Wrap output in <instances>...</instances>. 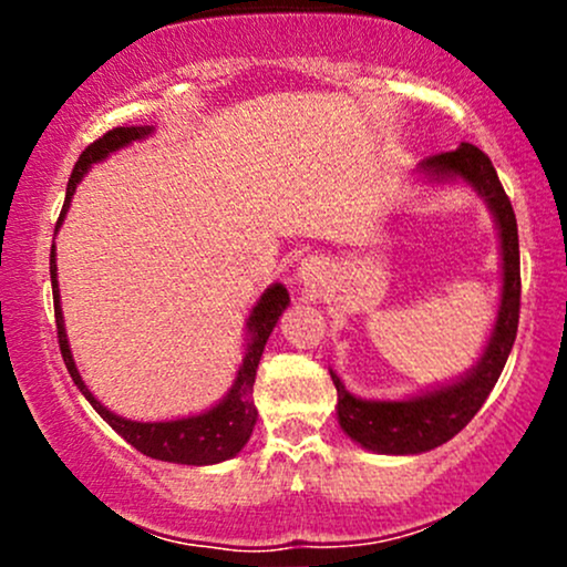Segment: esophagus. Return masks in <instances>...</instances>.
Instances as JSON below:
<instances>
[{
	"instance_id": "obj_1",
	"label": "esophagus",
	"mask_w": 567,
	"mask_h": 567,
	"mask_svg": "<svg viewBox=\"0 0 567 567\" xmlns=\"http://www.w3.org/2000/svg\"><path fill=\"white\" fill-rule=\"evenodd\" d=\"M328 275H330L328 261H324L322 256L303 258L301 266H298V282H301L303 288L311 290V292L322 290L324 285H328Z\"/></svg>"
}]
</instances>
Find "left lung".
Returning <instances> with one entry per match:
<instances>
[{"label":"left lung","mask_w":567,"mask_h":567,"mask_svg":"<svg viewBox=\"0 0 567 567\" xmlns=\"http://www.w3.org/2000/svg\"><path fill=\"white\" fill-rule=\"evenodd\" d=\"M429 184H466L485 199L498 229L501 247V303L491 338L477 365L442 386L426 389L405 400H362L343 386L330 370L338 392V424L357 445L383 455H415L434 451L453 440L474 419L504 370L519 322V239L512 202L501 186L496 167L472 143L453 152L434 154L415 167Z\"/></svg>","instance_id":"obj_1"}]
</instances>
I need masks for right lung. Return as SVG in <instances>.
I'll list each match as a JSON object with an SVG mask.
<instances>
[{"label": "right lung", "instance_id": "add662e5", "mask_svg": "<svg viewBox=\"0 0 567 567\" xmlns=\"http://www.w3.org/2000/svg\"><path fill=\"white\" fill-rule=\"evenodd\" d=\"M154 133L152 125L141 127H114L109 130L103 138L90 143L82 152L80 162L74 165L69 186H66V202H63L61 218H58L55 231L61 229L63 218H66L71 197H74L76 184L87 175V171L97 162H103L109 154L120 152V148L130 146V143L148 138ZM50 282H53V298H55V328H58V343H61L63 362L71 373V381L76 383V389L84 394V400L95 408V413L106 421L109 426L120 434L122 440H127L135 451L143 455H152L157 461H167V464H186V466H210L220 464V461H229L237 455L250 440L252 426L258 421L256 402H252V383H256V370L261 362L264 347L269 341L271 330L282 311L290 306V296L285 285H269L264 290V296L258 298L252 306L250 317H247V347L243 365H239L237 375H234L231 389L226 392L224 400L218 405L197 415H186V419H173V421H130L122 419L109 410L103 402H97V396L84 386L80 370H76L74 354H71L69 338H66V324H63V309H61V290H58V264H55V245L50 250Z\"/></svg>", "mask_w": 567, "mask_h": 567}]
</instances>
